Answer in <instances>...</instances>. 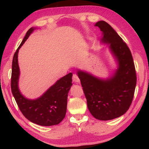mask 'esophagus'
I'll use <instances>...</instances> for the list:
<instances>
[{"label": "esophagus", "mask_w": 149, "mask_h": 149, "mask_svg": "<svg viewBox=\"0 0 149 149\" xmlns=\"http://www.w3.org/2000/svg\"><path fill=\"white\" fill-rule=\"evenodd\" d=\"M72 80H73V81L75 82V83H79L80 81V79H79V77H78L77 75H76V74H73Z\"/></svg>", "instance_id": "esophagus-1"}]
</instances>
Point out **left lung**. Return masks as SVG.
Here are the masks:
<instances>
[{
  "label": "left lung",
  "instance_id": "8db88e82",
  "mask_svg": "<svg viewBox=\"0 0 149 149\" xmlns=\"http://www.w3.org/2000/svg\"><path fill=\"white\" fill-rule=\"evenodd\" d=\"M95 26L102 32V41L110 44L119 67L114 77L106 81L82 71H78L77 75L91 114L96 119L110 120L124 114L130 108L134 96L137 75L129 47L115 30L104 21L98 22Z\"/></svg>",
  "mask_w": 149,
  "mask_h": 149
}]
</instances>
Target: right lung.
I'll return each instance as SVG.
<instances>
[{
    "label": "right lung",
    "mask_w": 149,
    "mask_h": 149,
    "mask_svg": "<svg viewBox=\"0 0 149 149\" xmlns=\"http://www.w3.org/2000/svg\"><path fill=\"white\" fill-rule=\"evenodd\" d=\"M33 31L30 28L14 54L12 65L11 90L17 106L27 120L37 125L50 126L57 125L65 117L67 109L68 93L72 85V74L65 75L58 80L45 94L36 100L25 98L18 89L19 70L17 62V54L29 35Z\"/></svg>",
    "instance_id": "obj_1"
}]
</instances>
